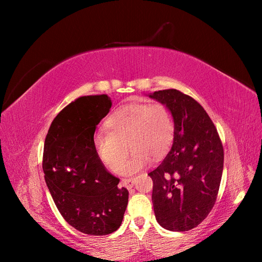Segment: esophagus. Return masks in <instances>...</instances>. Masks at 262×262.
I'll return each mask as SVG.
<instances>
[{"label":"esophagus","mask_w":262,"mask_h":262,"mask_svg":"<svg viewBox=\"0 0 262 262\" xmlns=\"http://www.w3.org/2000/svg\"><path fill=\"white\" fill-rule=\"evenodd\" d=\"M135 183V179L134 178H128V179H122L120 182V186L121 187H125L127 189H132L133 186H134Z\"/></svg>","instance_id":"obj_1"}]
</instances>
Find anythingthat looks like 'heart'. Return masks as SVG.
I'll list each match as a JSON object with an SVG mask.
<instances>
[{
    "label": "heart",
    "mask_w": 262,
    "mask_h": 262,
    "mask_svg": "<svg viewBox=\"0 0 262 262\" xmlns=\"http://www.w3.org/2000/svg\"><path fill=\"white\" fill-rule=\"evenodd\" d=\"M105 126L108 130L93 136L94 153L104 168L118 172L128 145L132 153L120 169L126 176L145 168L151 157H162L173 141V116L162 103L122 105L110 115Z\"/></svg>",
    "instance_id": "b5f03b06"
}]
</instances>
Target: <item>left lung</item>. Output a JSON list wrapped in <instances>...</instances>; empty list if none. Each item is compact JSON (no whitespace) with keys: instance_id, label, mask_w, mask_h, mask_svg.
Returning a JSON list of instances; mask_svg holds the SVG:
<instances>
[{"instance_id":"left-lung-1","label":"left lung","mask_w":262,"mask_h":262,"mask_svg":"<svg viewBox=\"0 0 262 262\" xmlns=\"http://www.w3.org/2000/svg\"><path fill=\"white\" fill-rule=\"evenodd\" d=\"M148 97L165 104L174 120L170 152L148 173L154 214L165 230L189 231L214 207L223 173V145L209 116L191 97L174 89Z\"/></svg>"}]
</instances>
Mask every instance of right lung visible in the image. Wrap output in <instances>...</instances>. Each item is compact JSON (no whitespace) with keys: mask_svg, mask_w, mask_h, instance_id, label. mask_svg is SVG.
<instances>
[{"mask_svg":"<svg viewBox=\"0 0 262 262\" xmlns=\"http://www.w3.org/2000/svg\"><path fill=\"white\" fill-rule=\"evenodd\" d=\"M107 94L76 99L55 117L43 146L46 185L60 215L89 235L117 231L124 219L128 190L105 170L93 148L97 125L108 115Z\"/></svg>","mask_w":262,"mask_h":262,"instance_id":"1","label":"right lung"}]
</instances>
